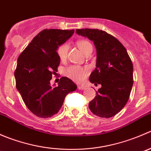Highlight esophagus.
Wrapping results in <instances>:
<instances>
[{
	"label": "esophagus",
	"mask_w": 151,
	"mask_h": 151,
	"mask_svg": "<svg viewBox=\"0 0 151 151\" xmlns=\"http://www.w3.org/2000/svg\"><path fill=\"white\" fill-rule=\"evenodd\" d=\"M77 88H78L79 90H84L85 88V85H80L77 86Z\"/></svg>",
	"instance_id": "1"
}]
</instances>
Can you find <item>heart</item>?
I'll list each match as a JSON object with an SVG mask.
<instances>
[{
  "mask_svg": "<svg viewBox=\"0 0 151 151\" xmlns=\"http://www.w3.org/2000/svg\"><path fill=\"white\" fill-rule=\"evenodd\" d=\"M77 45L78 46L80 50L83 52L85 55L89 48L92 47V45L89 42L86 40H80L77 42ZM68 47L66 44H63V45H60L58 47L57 50V54L59 58L61 60H65L66 58L67 52H68ZM88 71L85 68H81L79 66H70L66 70V74L70 78L73 79L74 80L77 82L82 81L84 80V78L86 76Z\"/></svg>",
  "mask_w": 151,
  "mask_h": 151,
  "instance_id": "heart-1",
  "label": "heart"
}]
</instances>
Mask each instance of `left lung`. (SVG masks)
Segmentation results:
<instances>
[{
	"label": "left lung",
	"mask_w": 151,
	"mask_h": 151,
	"mask_svg": "<svg viewBox=\"0 0 151 151\" xmlns=\"http://www.w3.org/2000/svg\"><path fill=\"white\" fill-rule=\"evenodd\" d=\"M76 33L93 42L96 68L89 80L101 88L89 109L101 118H111L125 106L133 85V64L126 48L116 38L99 29H77Z\"/></svg>",
	"instance_id": "left-lung-1"
}]
</instances>
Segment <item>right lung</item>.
<instances>
[{
	"instance_id": "1",
	"label": "right lung",
	"mask_w": 151,
	"mask_h": 151,
	"mask_svg": "<svg viewBox=\"0 0 151 151\" xmlns=\"http://www.w3.org/2000/svg\"><path fill=\"white\" fill-rule=\"evenodd\" d=\"M74 30L45 29L35 36L19 55L14 71L16 87L28 108L36 116L50 118L59 112L65 97L77 88L71 80L62 77L52 86V76L60 59L58 47L71 37Z\"/></svg>"
}]
</instances>
